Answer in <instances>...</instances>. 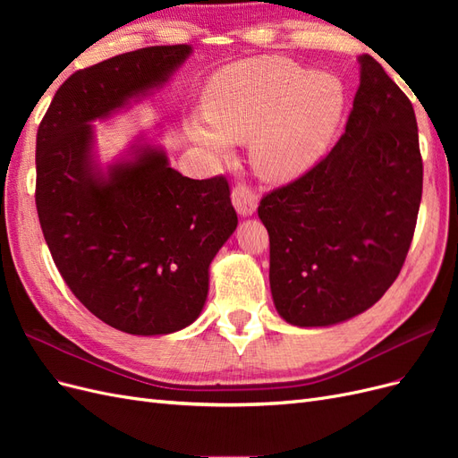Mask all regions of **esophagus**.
Masks as SVG:
<instances>
[{"label":"esophagus","mask_w":458,"mask_h":458,"mask_svg":"<svg viewBox=\"0 0 458 458\" xmlns=\"http://www.w3.org/2000/svg\"><path fill=\"white\" fill-rule=\"evenodd\" d=\"M231 200H233L234 210H237L242 217L252 216L258 208V197L254 195L252 189H248L246 185L233 187Z\"/></svg>","instance_id":"esophagus-1"}]
</instances>
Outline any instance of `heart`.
Segmentation results:
<instances>
[{
	"instance_id": "b5f03b06",
	"label": "heart",
	"mask_w": 458,
	"mask_h": 458,
	"mask_svg": "<svg viewBox=\"0 0 458 458\" xmlns=\"http://www.w3.org/2000/svg\"><path fill=\"white\" fill-rule=\"evenodd\" d=\"M344 110L340 78L284 57H259L214 74L202 95L204 118L187 120L185 131L212 158H227L231 141L250 140L256 174L284 183L323 160Z\"/></svg>"
}]
</instances>
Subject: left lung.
Returning a JSON list of instances; mask_svg holds the SVG:
<instances>
[{"label": "left lung", "mask_w": 458, "mask_h": 458, "mask_svg": "<svg viewBox=\"0 0 458 458\" xmlns=\"http://www.w3.org/2000/svg\"><path fill=\"white\" fill-rule=\"evenodd\" d=\"M422 199L419 128L407 95L370 55L340 141L261 199L269 284L286 323L321 328L372 308L403 267Z\"/></svg>", "instance_id": "left-lung-1"}]
</instances>
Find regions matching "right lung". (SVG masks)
<instances>
[{"label": "right lung", "instance_id": "obj_1", "mask_svg": "<svg viewBox=\"0 0 458 458\" xmlns=\"http://www.w3.org/2000/svg\"><path fill=\"white\" fill-rule=\"evenodd\" d=\"M191 55V46L145 47L78 71L36 137V208L55 266L95 317L135 336L197 321L239 219L227 179L182 175L145 131L101 162L93 122L164 88Z\"/></svg>", "mask_w": 458, "mask_h": 458}]
</instances>
